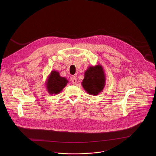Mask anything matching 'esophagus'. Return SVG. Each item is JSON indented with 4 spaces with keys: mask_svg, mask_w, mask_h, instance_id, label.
Wrapping results in <instances>:
<instances>
[{
    "mask_svg": "<svg viewBox=\"0 0 156 156\" xmlns=\"http://www.w3.org/2000/svg\"><path fill=\"white\" fill-rule=\"evenodd\" d=\"M71 81L72 82L73 85H76V83H77V78H76V77L75 76L71 77Z\"/></svg>",
    "mask_w": 156,
    "mask_h": 156,
    "instance_id": "obj_1",
    "label": "esophagus"
}]
</instances>
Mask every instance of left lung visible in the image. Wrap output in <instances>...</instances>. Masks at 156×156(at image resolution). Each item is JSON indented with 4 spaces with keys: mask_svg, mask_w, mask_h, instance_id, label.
<instances>
[{
    "mask_svg": "<svg viewBox=\"0 0 156 156\" xmlns=\"http://www.w3.org/2000/svg\"><path fill=\"white\" fill-rule=\"evenodd\" d=\"M81 84L85 90L91 95H97L102 92L106 85V76L102 66L98 64L88 67Z\"/></svg>",
    "mask_w": 156,
    "mask_h": 156,
    "instance_id": "obj_1",
    "label": "left lung"
}]
</instances>
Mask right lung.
<instances>
[{
  "label": "right lung",
  "instance_id": "obj_1",
  "mask_svg": "<svg viewBox=\"0 0 156 156\" xmlns=\"http://www.w3.org/2000/svg\"><path fill=\"white\" fill-rule=\"evenodd\" d=\"M68 83L66 77H61L58 71L53 70L47 78L46 89L50 95L58 94L67 86Z\"/></svg>",
  "mask_w": 156,
  "mask_h": 156
}]
</instances>
